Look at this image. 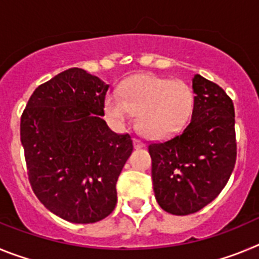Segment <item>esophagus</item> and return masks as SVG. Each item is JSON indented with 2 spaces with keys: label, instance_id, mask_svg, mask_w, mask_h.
<instances>
[{
  "label": "esophagus",
  "instance_id": "34e87169",
  "mask_svg": "<svg viewBox=\"0 0 259 259\" xmlns=\"http://www.w3.org/2000/svg\"><path fill=\"white\" fill-rule=\"evenodd\" d=\"M134 146L136 148V149H139V148H143L144 141L140 140V139H137V137H135V139H134Z\"/></svg>",
  "mask_w": 259,
  "mask_h": 259
}]
</instances>
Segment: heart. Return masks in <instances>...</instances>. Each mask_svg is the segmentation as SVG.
Masks as SVG:
<instances>
[{"label": "heart", "instance_id": "b5f03b06", "mask_svg": "<svg viewBox=\"0 0 259 259\" xmlns=\"http://www.w3.org/2000/svg\"><path fill=\"white\" fill-rule=\"evenodd\" d=\"M193 104V92L184 81L136 75L123 83L120 96H107L105 111L118 125L125 124L132 113H137V125L145 136L163 139L187 124Z\"/></svg>", "mask_w": 259, "mask_h": 259}]
</instances>
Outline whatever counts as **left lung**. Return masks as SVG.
Returning <instances> with one entry per match:
<instances>
[{"mask_svg": "<svg viewBox=\"0 0 259 259\" xmlns=\"http://www.w3.org/2000/svg\"><path fill=\"white\" fill-rule=\"evenodd\" d=\"M191 122L180 134L148 146L155 198L164 211L188 215L211 202L236 163L235 107L218 84L194 75Z\"/></svg>", "mask_w": 259, "mask_h": 259, "instance_id": "8db88e82", "label": "left lung"}]
</instances>
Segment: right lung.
Listing matches in <instances>:
<instances>
[{"label":"right lung","mask_w":259,"mask_h":259,"mask_svg":"<svg viewBox=\"0 0 259 259\" xmlns=\"http://www.w3.org/2000/svg\"><path fill=\"white\" fill-rule=\"evenodd\" d=\"M109 84L68 68L32 93L20 118V141L32 191L53 214L95 223L116 205V182L134 150L130 134L107 127Z\"/></svg>","instance_id":"obj_1"}]
</instances>
